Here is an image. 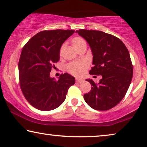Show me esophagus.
<instances>
[{"label": "esophagus", "instance_id": "34e87169", "mask_svg": "<svg viewBox=\"0 0 147 147\" xmlns=\"http://www.w3.org/2000/svg\"><path fill=\"white\" fill-rule=\"evenodd\" d=\"M83 81H84V80L82 79H80V78H76V83H81V82H82Z\"/></svg>", "mask_w": 147, "mask_h": 147}]
</instances>
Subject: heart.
<instances>
[{"instance_id": "b5f03b06", "label": "heart", "mask_w": 147, "mask_h": 147, "mask_svg": "<svg viewBox=\"0 0 147 147\" xmlns=\"http://www.w3.org/2000/svg\"><path fill=\"white\" fill-rule=\"evenodd\" d=\"M85 40L81 37H76L72 40V45L76 48L78 45L84 43ZM88 67V63L86 61H78L71 62L67 65V70L72 75L76 76H82Z\"/></svg>"}]
</instances>
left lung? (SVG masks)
Wrapping results in <instances>:
<instances>
[{
	"mask_svg": "<svg viewBox=\"0 0 147 147\" xmlns=\"http://www.w3.org/2000/svg\"><path fill=\"white\" fill-rule=\"evenodd\" d=\"M76 33L91 47L94 66L90 74L102 77L98 83L87 80L92 87L84 100L94 110L111 109L123 99L132 81L133 67L128 50L119 38L103 31L80 29Z\"/></svg>",
	"mask_w": 147,
	"mask_h": 147,
	"instance_id": "obj_1",
	"label": "left lung"
}]
</instances>
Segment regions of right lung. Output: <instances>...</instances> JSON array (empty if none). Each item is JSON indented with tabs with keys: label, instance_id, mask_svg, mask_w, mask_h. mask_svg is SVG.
I'll use <instances>...</instances> for the list:
<instances>
[{
	"label": "right lung",
	"instance_id": "1",
	"mask_svg": "<svg viewBox=\"0 0 147 147\" xmlns=\"http://www.w3.org/2000/svg\"><path fill=\"white\" fill-rule=\"evenodd\" d=\"M74 30H45L31 38L22 49L19 61V85L23 96L34 108L49 111L59 107L65 99L75 78L61 74L58 80L50 72L59 60L60 48Z\"/></svg>",
	"mask_w": 147,
	"mask_h": 147
}]
</instances>
